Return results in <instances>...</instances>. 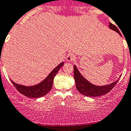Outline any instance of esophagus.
<instances>
[{
    "instance_id": "esophagus-1",
    "label": "esophagus",
    "mask_w": 131,
    "mask_h": 131,
    "mask_svg": "<svg viewBox=\"0 0 131 131\" xmlns=\"http://www.w3.org/2000/svg\"><path fill=\"white\" fill-rule=\"evenodd\" d=\"M74 58H75V57H74V55L73 54H72V53H70V54H68V55L66 57V60L68 61H70V62H71V61H73L74 60Z\"/></svg>"
}]
</instances>
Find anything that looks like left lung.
Returning <instances> with one entry per match:
<instances>
[{
    "label": "left lung",
    "mask_w": 131,
    "mask_h": 131,
    "mask_svg": "<svg viewBox=\"0 0 131 131\" xmlns=\"http://www.w3.org/2000/svg\"><path fill=\"white\" fill-rule=\"evenodd\" d=\"M110 29L113 31H116L120 36H122L119 29L116 26L113 25L112 23H109ZM74 78L75 80L76 88L77 90L83 95L89 97H96L100 96H103L106 94L110 91L118 82V80L113 82L111 84L104 85V86H98L93 83H90L89 81L87 80L81 74L77 68L76 66H74Z\"/></svg>",
    "instance_id": "left-lung-1"
}]
</instances>
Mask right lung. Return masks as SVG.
I'll use <instances>...</instances> for the list:
<instances>
[{
    "label": "right lung",
    "mask_w": 131,
    "mask_h": 131,
    "mask_svg": "<svg viewBox=\"0 0 131 131\" xmlns=\"http://www.w3.org/2000/svg\"><path fill=\"white\" fill-rule=\"evenodd\" d=\"M63 65V62L60 63L49 73V75L46 77L42 82L38 83L37 85H33V86H25V85L17 84L12 80H11V81H12L15 88L17 89V90L23 95L27 97H29V98H34L42 97L50 91L52 86H53V80H54V77Z\"/></svg>",
    "instance_id": "add662e5"
}]
</instances>
